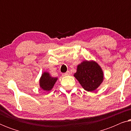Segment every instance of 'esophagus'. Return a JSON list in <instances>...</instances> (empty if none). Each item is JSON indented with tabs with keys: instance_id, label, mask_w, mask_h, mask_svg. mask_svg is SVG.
<instances>
[{
	"instance_id": "obj_1",
	"label": "esophagus",
	"mask_w": 131,
	"mask_h": 131,
	"mask_svg": "<svg viewBox=\"0 0 131 131\" xmlns=\"http://www.w3.org/2000/svg\"><path fill=\"white\" fill-rule=\"evenodd\" d=\"M70 74V73L69 71H67V72H66V73H64V74H62V76H69Z\"/></svg>"
}]
</instances>
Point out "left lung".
I'll list each match as a JSON object with an SVG mask.
<instances>
[{"instance_id": "left-lung-1", "label": "left lung", "mask_w": 131, "mask_h": 131, "mask_svg": "<svg viewBox=\"0 0 131 131\" xmlns=\"http://www.w3.org/2000/svg\"><path fill=\"white\" fill-rule=\"evenodd\" d=\"M74 76L82 87L88 92L95 91L104 80L103 70L94 60H85L79 64Z\"/></svg>"}]
</instances>
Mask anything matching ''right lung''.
Returning <instances> with one entry per match:
<instances>
[{"label": "right lung", "instance_id": "1", "mask_svg": "<svg viewBox=\"0 0 131 131\" xmlns=\"http://www.w3.org/2000/svg\"><path fill=\"white\" fill-rule=\"evenodd\" d=\"M58 80V78H53L47 71L42 74L39 79V86L41 89L45 91H50L53 88L55 83Z\"/></svg>", "mask_w": 131, "mask_h": 131}]
</instances>
